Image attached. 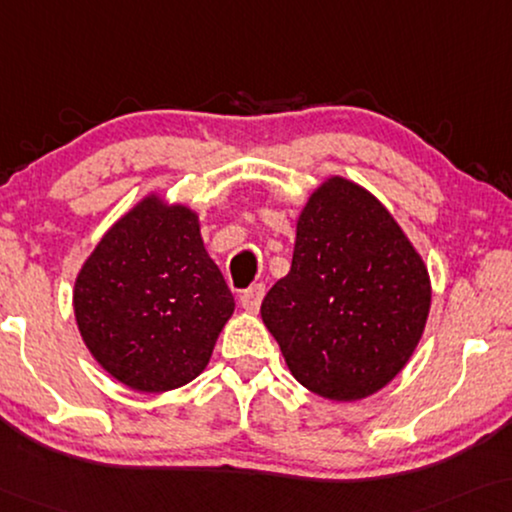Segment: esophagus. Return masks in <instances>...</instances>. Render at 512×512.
<instances>
[{"label":"esophagus","instance_id":"34e87169","mask_svg":"<svg viewBox=\"0 0 512 512\" xmlns=\"http://www.w3.org/2000/svg\"><path fill=\"white\" fill-rule=\"evenodd\" d=\"M264 285H253L250 287V290H246L239 297V301H241V306L246 308L248 313H257L259 311V304H262V299H264Z\"/></svg>","mask_w":512,"mask_h":512}]
</instances>
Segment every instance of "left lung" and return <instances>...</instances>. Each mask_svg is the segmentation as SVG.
Masks as SVG:
<instances>
[{"label":"left lung","mask_w":512,"mask_h":512,"mask_svg":"<svg viewBox=\"0 0 512 512\" xmlns=\"http://www.w3.org/2000/svg\"><path fill=\"white\" fill-rule=\"evenodd\" d=\"M431 308L427 264L394 215L329 176L301 208L292 266L262 301L287 369L329 401H362L399 376Z\"/></svg>","instance_id":"8db88e82"}]
</instances>
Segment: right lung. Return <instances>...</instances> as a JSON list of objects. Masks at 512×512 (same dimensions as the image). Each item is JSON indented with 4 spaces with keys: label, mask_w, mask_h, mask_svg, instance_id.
<instances>
[{
    "label": "right lung",
    "mask_w": 512,
    "mask_h": 512,
    "mask_svg": "<svg viewBox=\"0 0 512 512\" xmlns=\"http://www.w3.org/2000/svg\"><path fill=\"white\" fill-rule=\"evenodd\" d=\"M234 306L199 213L160 192L106 229L74 283L85 348L118 383L146 394L197 378Z\"/></svg>",
    "instance_id": "1"
}]
</instances>
